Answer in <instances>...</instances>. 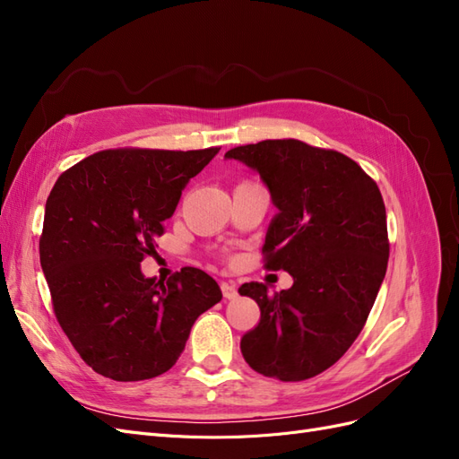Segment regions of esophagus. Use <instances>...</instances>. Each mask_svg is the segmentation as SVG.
<instances>
[{
  "instance_id": "1",
  "label": "esophagus",
  "mask_w": 459,
  "mask_h": 459,
  "mask_svg": "<svg viewBox=\"0 0 459 459\" xmlns=\"http://www.w3.org/2000/svg\"><path fill=\"white\" fill-rule=\"evenodd\" d=\"M220 289H221V295H224L228 300H233V299H238V287H235L233 283H221L220 285Z\"/></svg>"
}]
</instances>
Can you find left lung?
Returning <instances> with one entry per match:
<instances>
[{
  "label": "left lung",
  "instance_id": "8db88e82",
  "mask_svg": "<svg viewBox=\"0 0 459 459\" xmlns=\"http://www.w3.org/2000/svg\"><path fill=\"white\" fill-rule=\"evenodd\" d=\"M224 159L255 170L277 214L262 253L293 287L268 295L245 283L239 295L260 307V324L241 339L245 362L280 381L325 371L362 331L385 280L386 212L377 184L337 151L297 140H266Z\"/></svg>",
  "mask_w": 459,
  "mask_h": 459
}]
</instances>
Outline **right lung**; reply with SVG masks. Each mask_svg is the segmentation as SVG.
<instances>
[{"instance_id":"1","label":"right lung","mask_w":459,"mask_h":459,"mask_svg":"<svg viewBox=\"0 0 459 459\" xmlns=\"http://www.w3.org/2000/svg\"><path fill=\"white\" fill-rule=\"evenodd\" d=\"M218 151H101L55 182L41 270L68 341L103 377L143 381L169 371L195 319L221 300L199 268H182L166 283L142 272L182 189Z\"/></svg>"}]
</instances>
